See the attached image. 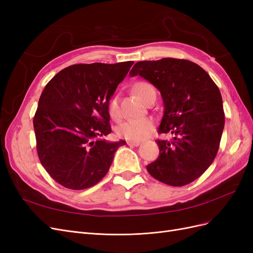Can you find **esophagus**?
<instances>
[{
	"label": "esophagus",
	"instance_id": "obj_1",
	"mask_svg": "<svg viewBox=\"0 0 253 253\" xmlns=\"http://www.w3.org/2000/svg\"><path fill=\"white\" fill-rule=\"evenodd\" d=\"M126 143H127V145H132V147H138V145H140V142H138V141H129V140H127Z\"/></svg>",
	"mask_w": 253,
	"mask_h": 253
}]
</instances>
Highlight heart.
Instances as JSON below:
<instances>
[{"mask_svg": "<svg viewBox=\"0 0 253 253\" xmlns=\"http://www.w3.org/2000/svg\"><path fill=\"white\" fill-rule=\"evenodd\" d=\"M135 93L144 101L145 98L149 96L151 91L155 90L150 83L139 82L134 85ZM109 112L113 118H118L120 116L119 110V98L115 96L112 98L109 104ZM154 129V124L151 119H129L126 120L117 127V135L121 138H125L129 141H141L147 138Z\"/></svg>", "mask_w": 253, "mask_h": 253, "instance_id": "b5f03b06", "label": "heart"}]
</instances>
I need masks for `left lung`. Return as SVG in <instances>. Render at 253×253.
Segmentation results:
<instances>
[{"label":"left lung","instance_id":"1","mask_svg":"<svg viewBox=\"0 0 253 253\" xmlns=\"http://www.w3.org/2000/svg\"><path fill=\"white\" fill-rule=\"evenodd\" d=\"M152 83L162 94L164 116L158 133L173 140H156L159 156L147 166L155 179L186 186L208 169L215 158L225 126L223 99L206 71L183 59L140 61L129 72Z\"/></svg>","mask_w":253,"mask_h":253}]
</instances>
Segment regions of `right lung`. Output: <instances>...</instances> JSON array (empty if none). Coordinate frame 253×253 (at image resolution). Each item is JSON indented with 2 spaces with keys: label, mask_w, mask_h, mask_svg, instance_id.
<instances>
[{
  "label": "right lung",
  "mask_w": 253,
  "mask_h": 253,
  "mask_svg": "<svg viewBox=\"0 0 253 253\" xmlns=\"http://www.w3.org/2000/svg\"><path fill=\"white\" fill-rule=\"evenodd\" d=\"M133 61L71 65L43 89L34 117L37 152L44 169L61 186L83 190L108 173L125 140L109 142V103Z\"/></svg>",
  "instance_id": "obj_1"
}]
</instances>
